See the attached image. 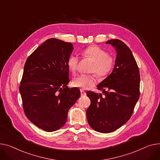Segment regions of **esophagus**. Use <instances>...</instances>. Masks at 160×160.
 <instances>
[{"mask_svg":"<svg viewBox=\"0 0 160 160\" xmlns=\"http://www.w3.org/2000/svg\"><path fill=\"white\" fill-rule=\"evenodd\" d=\"M80 94H81V96H86V92H85L83 90H80Z\"/></svg>","mask_w":160,"mask_h":160,"instance_id":"1","label":"esophagus"}]
</instances>
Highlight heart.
<instances>
[{
	"label": "heart",
	"mask_w": 160,
	"mask_h": 160,
	"mask_svg": "<svg viewBox=\"0 0 160 160\" xmlns=\"http://www.w3.org/2000/svg\"><path fill=\"white\" fill-rule=\"evenodd\" d=\"M84 58L91 59L93 62V66L91 72H94L99 78H104L112 71L114 65V59L109 56V53L102 48L91 46L82 51ZM78 65V58L77 55H72L68 60V67L72 73L76 72ZM96 78L92 74H80L74 78L72 81L73 86L86 89L94 86Z\"/></svg>",
	"instance_id": "b5f03b06"
}]
</instances>
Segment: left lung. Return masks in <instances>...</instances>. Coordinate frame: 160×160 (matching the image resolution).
I'll use <instances>...</instances> for the list:
<instances>
[{
	"instance_id": "obj_1",
	"label": "left lung",
	"mask_w": 160,
	"mask_h": 160,
	"mask_svg": "<svg viewBox=\"0 0 160 160\" xmlns=\"http://www.w3.org/2000/svg\"><path fill=\"white\" fill-rule=\"evenodd\" d=\"M105 43L115 48L116 57L112 72L97 86L103 96L86 92L91 100L88 122L92 129L102 133L113 132L128 121L140 98V71L131 49L118 39Z\"/></svg>"
}]
</instances>
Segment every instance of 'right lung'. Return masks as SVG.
Returning a JSON list of instances; mask_svg holds the SVG:
<instances>
[{
    "instance_id": "obj_1",
    "label": "right lung",
    "mask_w": 160,
    "mask_h": 160,
    "mask_svg": "<svg viewBox=\"0 0 160 160\" xmlns=\"http://www.w3.org/2000/svg\"><path fill=\"white\" fill-rule=\"evenodd\" d=\"M71 42L49 38L26 60L19 91L27 118L38 128L55 131L63 126L69 109L80 97L77 88L69 89L68 60Z\"/></svg>"
}]
</instances>
